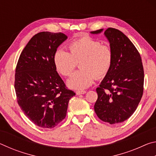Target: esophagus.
Here are the masks:
<instances>
[{
    "instance_id": "1",
    "label": "esophagus",
    "mask_w": 156,
    "mask_h": 156,
    "mask_svg": "<svg viewBox=\"0 0 156 156\" xmlns=\"http://www.w3.org/2000/svg\"><path fill=\"white\" fill-rule=\"evenodd\" d=\"M86 93L85 91H76V94L77 95H81V94H84Z\"/></svg>"
}]
</instances>
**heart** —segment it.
Masks as SVG:
<instances>
[{"mask_svg":"<svg viewBox=\"0 0 156 156\" xmlns=\"http://www.w3.org/2000/svg\"><path fill=\"white\" fill-rule=\"evenodd\" d=\"M69 52L58 49L53 56L55 68L62 76L72 74L79 63L80 70L68 80L70 88L84 89L94 83L95 79L105 78L112 69L113 54L111 47L84 36L68 44Z\"/></svg>","mask_w":156,"mask_h":156,"instance_id":"1","label":"heart"}]
</instances>
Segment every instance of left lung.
Listing matches in <instances>:
<instances>
[{
  "label": "left lung",
  "instance_id": "8db88e82",
  "mask_svg": "<svg viewBox=\"0 0 156 156\" xmlns=\"http://www.w3.org/2000/svg\"><path fill=\"white\" fill-rule=\"evenodd\" d=\"M105 35L110 43L113 61L96 89L94 111L100 120L112 125L124 122L135 112L143 94L144 69L138 49L122 31L110 27Z\"/></svg>",
  "mask_w": 156,
  "mask_h": 156
}]
</instances>
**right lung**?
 <instances>
[{
    "label": "right lung",
    "instance_id": "1",
    "mask_svg": "<svg viewBox=\"0 0 156 156\" xmlns=\"http://www.w3.org/2000/svg\"><path fill=\"white\" fill-rule=\"evenodd\" d=\"M67 38L61 32L35 34L21 52L16 67L18 104L40 127L54 128L64 120L69 101L76 95L66 87L53 61L58 47Z\"/></svg>",
    "mask_w": 156,
    "mask_h": 156
}]
</instances>
